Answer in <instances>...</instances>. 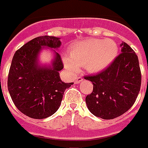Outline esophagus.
I'll return each mask as SVG.
<instances>
[{"instance_id": "34e87169", "label": "esophagus", "mask_w": 148, "mask_h": 148, "mask_svg": "<svg viewBox=\"0 0 148 148\" xmlns=\"http://www.w3.org/2000/svg\"><path fill=\"white\" fill-rule=\"evenodd\" d=\"M82 81H83V78H82V77H77L75 79V81H74V83L76 84H79L80 82H81Z\"/></svg>"}]
</instances>
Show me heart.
Wrapping results in <instances>:
<instances>
[{
    "label": "heart",
    "instance_id": "b5f03b06",
    "mask_svg": "<svg viewBox=\"0 0 148 148\" xmlns=\"http://www.w3.org/2000/svg\"><path fill=\"white\" fill-rule=\"evenodd\" d=\"M118 53L117 44L110 39H88L77 43L64 58V64L70 72L76 73L78 67L97 73L106 69L114 60Z\"/></svg>",
    "mask_w": 148,
    "mask_h": 148
}]
</instances>
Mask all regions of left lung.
Here are the masks:
<instances>
[{
  "label": "left lung",
  "mask_w": 148,
  "mask_h": 148,
  "mask_svg": "<svg viewBox=\"0 0 148 148\" xmlns=\"http://www.w3.org/2000/svg\"><path fill=\"white\" fill-rule=\"evenodd\" d=\"M121 53L112 64L95 75L84 79L93 84V91L85 98L90 112L102 119H114L127 111L138 97L141 84L138 58L125 42Z\"/></svg>",
  "instance_id": "left-lung-1"
}]
</instances>
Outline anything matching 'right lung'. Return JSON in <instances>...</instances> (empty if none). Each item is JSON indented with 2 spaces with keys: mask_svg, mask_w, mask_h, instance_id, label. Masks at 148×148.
<instances>
[{
  "mask_svg": "<svg viewBox=\"0 0 148 148\" xmlns=\"http://www.w3.org/2000/svg\"><path fill=\"white\" fill-rule=\"evenodd\" d=\"M60 38L40 36L23 45L15 52L8 74V88L13 102L24 114L44 119L53 114L60 107L65 90L74 83H64L59 71L64 68L60 54L51 66H40L38 56L43 47L58 49Z\"/></svg>",
  "mask_w": 148,
  "mask_h": 148,
  "instance_id": "obj_1",
  "label": "right lung"
}]
</instances>
